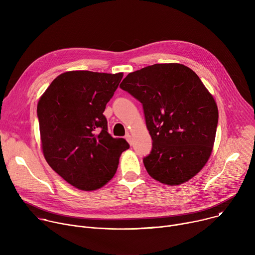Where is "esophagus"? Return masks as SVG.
Here are the masks:
<instances>
[{"label":"esophagus","instance_id":"1","mask_svg":"<svg viewBox=\"0 0 255 255\" xmlns=\"http://www.w3.org/2000/svg\"><path fill=\"white\" fill-rule=\"evenodd\" d=\"M125 137H126V140L128 141V143H129L130 145H132V142H133V141H132V137H131V135L128 133Z\"/></svg>","mask_w":255,"mask_h":255}]
</instances>
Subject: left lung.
I'll return each mask as SVG.
<instances>
[{
	"mask_svg": "<svg viewBox=\"0 0 255 255\" xmlns=\"http://www.w3.org/2000/svg\"><path fill=\"white\" fill-rule=\"evenodd\" d=\"M120 88L143 107L152 149L143 158L151 177L176 186L208 161L218 125V108L196 72L184 64L156 63L123 80Z\"/></svg>",
	"mask_w": 255,
	"mask_h": 255,
	"instance_id": "obj_1",
	"label": "left lung"
}]
</instances>
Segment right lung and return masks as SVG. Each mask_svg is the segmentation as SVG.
Instances as JSON below:
<instances>
[{
    "label": "right lung",
    "instance_id": "right-lung-1",
    "mask_svg": "<svg viewBox=\"0 0 255 255\" xmlns=\"http://www.w3.org/2000/svg\"><path fill=\"white\" fill-rule=\"evenodd\" d=\"M122 72L111 75L72 70L59 75L37 105L44 157L71 186L95 191L110 180L119 157L129 148L124 138L108 133L103 114Z\"/></svg>",
    "mask_w": 255,
    "mask_h": 255
}]
</instances>
